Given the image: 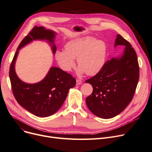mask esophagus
I'll return each mask as SVG.
<instances>
[{
	"label": "esophagus",
	"instance_id": "34e87169",
	"mask_svg": "<svg viewBox=\"0 0 152 152\" xmlns=\"http://www.w3.org/2000/svg\"><path fill=\"white\" fill-rule=\"evenodd\" d=\"M82 83L83 81L82 80H81V79H76V85H80L82 84Z\"/></svg>",
	"mask_w": 152,
	"mask_h": 152
}]
</instances>
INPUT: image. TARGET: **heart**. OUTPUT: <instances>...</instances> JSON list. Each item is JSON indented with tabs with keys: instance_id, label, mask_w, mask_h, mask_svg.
<instances>
[{
	"instance_id": "heart-1",
	"label": "heart",
	"mask_w": 152,
	"mask_h": 152,
	"mask_svg": "<svg viewBox=\"0 0 152 152\" xmlns=\"http://www.w3.org/2000/svg\"><path fill=\"white\" fill-rule=\"evenodd\" d=\"M107 55V45L105 41L90 36L71 39L65 45V50H57L55 57L59 66L69 72L75 66L76 58L79 66L77 73H87L92 76L97 74L105 65Z\"/></svg>"
}]
</instances>
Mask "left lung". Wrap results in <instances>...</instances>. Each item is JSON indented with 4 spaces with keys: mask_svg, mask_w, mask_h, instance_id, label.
Returning <instances> with one entry per match:
<instances>
[{
    "mask_svg": "<svg viewBox=\"0 0 152 152\" xmlns=\"http://www.w3.org/2000/svg\"><path fill=\"white\" fill-rule=\"evenodd\" d=\"M124 45L119 57L105 62L99 73L86 83L92 86L93 92L86 99L91 112L101 118L109 119L119 115L129 104L139 78L136 53L131 44L118 34L115 47Z\"/></svg>",
    "mask_w": 152,
    "mask_h": 152,
    "instance_id": "left-lung-1",
    "label": "left lung"
}]
</instances>
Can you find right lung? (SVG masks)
I'll list each match as a JSON object with an SVG mask.
<instances>
[{
    "label": "right lung",
    "mask_w": 152,
    "mask_h": 152,
    "mask_svg": "<svg viewBox=\"0 0 152 152\" xmlns=\"http://www.w3.org/2000/svg\"><path fill=\"white\" fill-rule=\"evenodd\" d=\"M56 33L42 26L33 28L20 44L10 65L9 76L15 99L30 113L39 117L53 115L65 102L69 89L76 85V79L69 73L57 67H52L41 81L35 84L24 83L16 74L15 66L19 50L34 40H46L52 45L55 54Z\"/></svg>",
    "instance_id": "add662e5"
}]
</instances>
